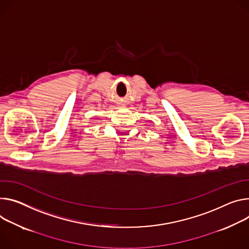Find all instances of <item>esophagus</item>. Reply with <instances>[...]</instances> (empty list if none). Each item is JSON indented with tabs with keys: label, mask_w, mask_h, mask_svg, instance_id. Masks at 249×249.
I'll list each match as a JSON object with an SVG mask.
<instances>
[{
	"label": "esophagus",
	"mask_w": 249,
	"mask_h": 249,
	"mask_svg": "<svg viewBox=\"0 0 249 249\" xmlns=\"http://www.w3.org/2000/svg\"><path fill=\"white\" fill-rule=\"evenodd\" d=\"M119 105H121V106H124V105H125V104H124V103H123V102H120V103H119Z\"/></svg>",
	"instance_id": "obj_1"
}]
</instances>
